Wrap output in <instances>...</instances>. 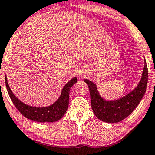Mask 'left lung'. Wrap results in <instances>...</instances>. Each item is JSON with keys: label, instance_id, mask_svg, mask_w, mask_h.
<instances>
[{"label": "left lung", "instance_id": "8db88e82", "mask_svg": "<svg viewBox=\"0 0 155 155\" xmlns=\"http://www.w3.org/2000/svg\"><path fill=\"white\" fill-rule=\"evenodd\" d=\"M147 81L148 69L145 60L141 80L137 88L122 98L109 101L100 96L96 84L88 79L84 80L89 88L91 108L95 115L101 120L110 123L120 122L131 114L145 94Z\"/></svg>", "mask_w": 155, "mask_h": 155}]
</instances>
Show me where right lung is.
I'll list each match as a JSON object with an SVG mask.
<instances>
[{
	"label": "right lung",
	"mask_w": 155,
	"mask_h": 155,
	"mask_svg": "<svg viewBox=\"0 0 155 155\" xmlns=\"http://www.w3.org/2000/svg\"><path fill=\"white\" fill-rule=\"evenodd\" d=\"M77 82L76 77L70 80L64 86L58 100L48 107L36 108L23 104L14 96L8 86L7 78L5 76V86L10 98L15 105L16 108L22 115L27 118L41 123H53L59 120L65 114L69 106V97L70 88Z\"/></svg>",
	"instance_id": "obj_1"
}]
</instances>
